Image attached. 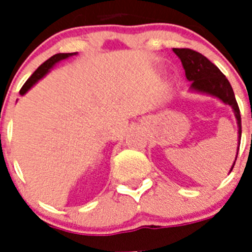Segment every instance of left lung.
Returning <instances> with one entry per match:
<instances>
[{"instance_id": "left-lung-1", "label": "left lung", "mask_w": 252, "mask_h": 252, "mask_svg": "<svg viewBox=\"0 0 252 252\" xmlns=\"http://www.w3.org/2000/svg\"><path fill=\"white\" fill-rule=\"evenodd\" d=\"M173 50L182 60L183 68L186 70L187 79L190 81L192 90L215 95L217 98L222 99L226 104H230L232 107L233 111H235L236 119H237L239 135L240 139H241V115H240L239 104L236 102L232 87H231L228 79L224 77L223 73L212 62H209L204 55H202L198 51L188 48H175ZM237 154H239V148H237ZM236 159H237V157H236ZM233 166H235V164L232 165L231 170L233 169Z\"/></svg>"}]
</instances>
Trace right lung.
<instances>
[{
    "mask_svg": "<svg viewBox=\"0 0 252 252\" xmlns=\"http://www.w3.org/2000/svg\"><path fill=\"white\" fill-rule=\"evenodd\" d=\"M70 55H73V53H60V54H55V55H53L51 58H49L46 62H44V63L41 64V65H40L39 68H37L36 70L32 73V74H31V77L29 78L28 81L25 82V84H24L21 90H20V94H25V93L30 90L31 87L34 86V84L36 83L39 79H41V78H43L44 75L49 72V69L54 65L57 62H59V60H62V59H66V58L70 57Z\"/></svg>",
    "mask_w": 252,
    "mask_h": 252,
    "instance_id": "1",
    "label": "right lung"
}]
</instances>
